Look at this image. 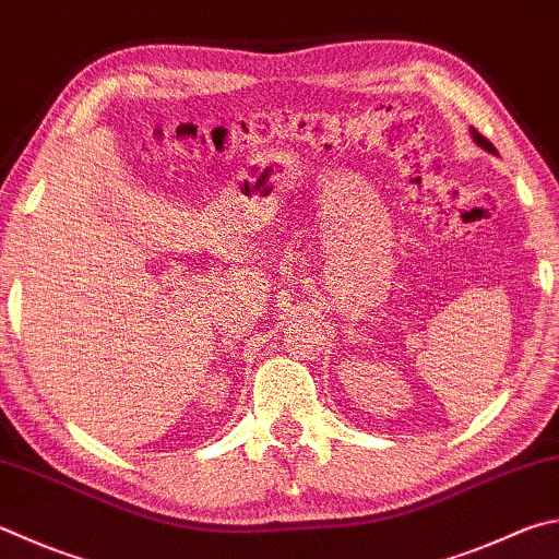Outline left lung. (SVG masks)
Returning a JSON list of instances; mask_svg holds the SVG:
<instances>
[{
	"label": "left lung",
	"instance_id": "left-lung-1",
	"mask_svg": "<svg viewBox=\"0 0 559 559\" xmlns=\"http://www.w3.org/2000/svg\"><path fill=\"white\" fill-rule=\"evenodd\" d=\"M469 131H472V139L476 141V144H479L481 148H486V151H489V154H493V156H496V148H493V144H491L489 139H484V136L479 134V131H476L474 127H469Z\"/></svg>",
	"mask_w": 559,
	"mask_h": 559
}]
</instances>
